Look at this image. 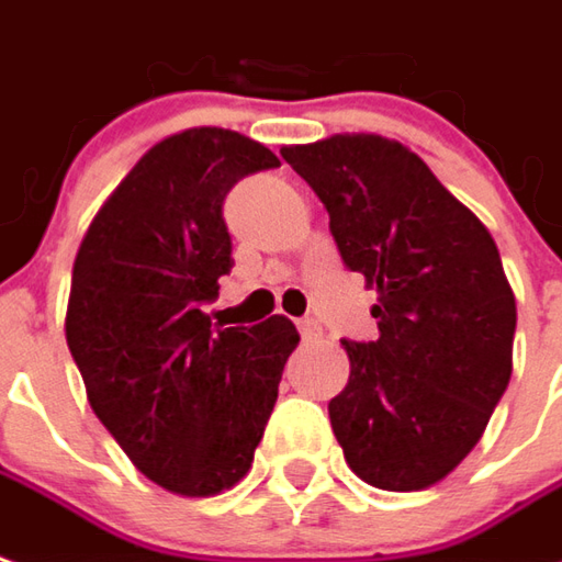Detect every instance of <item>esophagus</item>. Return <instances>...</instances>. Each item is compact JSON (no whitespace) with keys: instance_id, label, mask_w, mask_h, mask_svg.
<instances>
[{"instance_id":"obj_1","label":"esophagus","mask_w":562,"mask_h":562,"mask_svg":"<svg viewBox=\"0 0 562 562\" xmlns=\"http://www.w3.org/2000/svg\"><path fill=\"white\" fill-rule=\"evenodd\" d=\"M301 337L304 340H316V337H322V328H319V322H313V319H301Z\"/></svg>"}]
</instances>
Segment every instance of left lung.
Returning a JSON list of instances; mask_svg holds the SVG:
<instances>
[{
    "label": "left lung",
    "mask_w": 562,
    "mask_h": 562,
    "mask_svg": "<svg viewBox=\"0 0 562 562\" xmlns=\"http://www.w3.org/2000/svg\"><path fill=\"white\" fill-rule=\"evenodd\" d=\"M280 155L325 203L344 265L376 289L380 337L340 340L349 380L328 402L344 459L376 490L435 486L512 380L517 304L499 249L398 139L335 133Z\"/></svg>",
    "instance_id": "left-lung-1"
}]
</instances>
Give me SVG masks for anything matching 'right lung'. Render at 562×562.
<instances>
[{"label":"right lung","mask_w":562,"mask_h":562,"mask_svg":"<svg viewBox=\"0 0 562 562\" xmlns=\"http://www.w3.org/2000/svg\"><path fill=\"white\" fill-rule=\"evenodd\" d=\"M270 167L237 131L172 133L103 200L72 265L66 344L90 407L148 481L188 499L249 474L301 340L285 316L213 331L200 310L234 268L225 194Z\"/></svg>","instance_id":"right-lung-1"}]
</instances>
